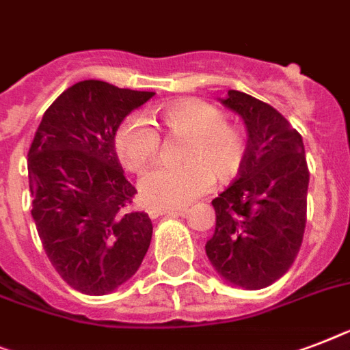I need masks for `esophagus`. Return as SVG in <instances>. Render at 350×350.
<instances>
[{"label": "esophagus", "mask_w": 350, "mask_h": 350, "mask_svg": "<svg viewBox=\"0 0 350 350\" xmlns=\"http://www.w3.org/2000/svg\"><path fill=\"white\" fill-rule=\"evenodd\" d=\"M187 208H176V206H149V215L152 219L156 217H160V215H167V214H178V212H185Z\"/></svg>", "instance_id": "esophagus-1"}]
</instances>
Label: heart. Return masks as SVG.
<instances>
[{
  "instance_id": "obj_1",
  "label": "heart",
  "mask_w": 350,
  "mask_h": 350,
  "mask_svg": "<svg viewBox=\"0 0 350 350\" xmlns=\"http://www.w3.org/2000/svg\"><path fill=\"white\" fill-rule=\"evenodd\" d=\"M170 135L187 138L180 165H156L140 178V194L150 204L180 206L200 198L219 180H234L246 160V138L226 124L219 107L200 98L174 100L158 107ZM115 149L129 170H142L154 160L160 135L146 116L129 115L115 133Z\"/></svg>"
}]
</instances>
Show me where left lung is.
Segmentation results:
<instances>
[{
  "mask_svg": "<svg viewBox=\"0 0 350 350\" xmlns=\"http://www.w3.org/2000/svg\"><path fill=\"white\" fill-rule=\"evenodd\" d=\"M219 102L243 118L248 142L237 180L212 201L215 232L204 252L223 280L262 289L288 271L302 244L306 150L302 136L266 102L235 90Z\"/></svg>",
  "mask_w": 350,
  "mask_h": 350,
  "instance_id": "left-lung-1",
  "label": "left lung"
}]
</instances>
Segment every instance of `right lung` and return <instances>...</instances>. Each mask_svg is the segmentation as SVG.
<instances>
[{
    "instance_id": "obj_1",
    "label": "right lung",
    "mask_w": 350,
    "mask_h": 350,
    "mask_svg": "<svg viewBox=\"0 0 350 350\" xmlns=\"http://www.w3.org/2000/svg\"><path fill=\"white\" fill-rule=\"evenodd\" d=\"M154 92L102 81L68 88L42 115L28 150L32 217L50 262L84 295L113 293L138 271L152 223L129 204L115 133Z\"/></svg>"
}]
</instances>
